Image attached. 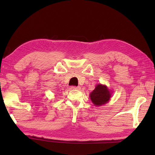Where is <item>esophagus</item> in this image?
I'll list each match as a JSON object with an SVG mask.
<instances>
[{
    "label": "esophagus",
    "mask_w": 155,
    "mask_h": 155,
    "mask_svg": "<svg viewBox=\"0 0 155 155\" xmlns=\"http://www.w3.org/2000/svg\"><path fill=\"white\" fill-rule=\"evenodd\" d=\"M71 89H72V90H80L81 87L80 86H72Z\"/></svg>",
    "instance_id": "34e87169"
}]
</instances>
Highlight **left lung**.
I'll return each instance as SVG.
<instances>
[{"label": "left lung", "mask_w": 155, "mask_h": 155, "mask_svg": "<svg viewBox=\"0 0 155 155\" xmlns=\"http://www.w3.org/2000/svg\"><path fill=\"white\" fill-rule=\"evenodd\" d=\"M90 96L95 106H101L108 103L111 96V92L106 85L98 84L91 91Z\"/></svg>", "instance_id": "8db88e82"}]
</instances>
